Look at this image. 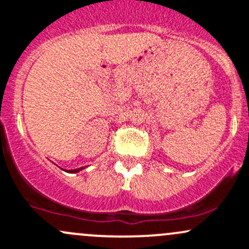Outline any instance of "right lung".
<instances>
[{
    "label": "right lung",
    "instance_id": "add662e5",
    "mask_svg": "<svg viewBox=\"0 0 249 249\" xmlns=\"http://www.w3.org/2000/svg\"><path fill=\"white\" fill-rule=\"evenodd\" d=\"M83 168H85V167H81V168H77V169H71V171H69V172H70V173H77V172L82 171Z\"/></svg>",
    "mask_w": 249,
    "mask_h": 249
}]
</instances>
